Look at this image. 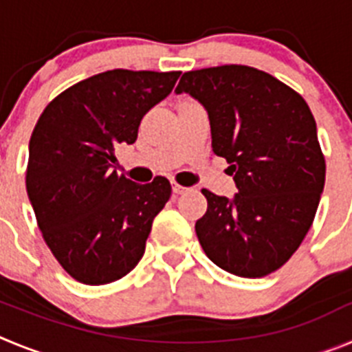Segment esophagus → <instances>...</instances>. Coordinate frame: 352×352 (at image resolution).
I'll return each instance as SVG.
<instances>
[{"label":"esophagus","mask_w":352,"mask_h":352,"mask_svg":"<svg viewBox=\"0 0 352 352\" xmlns=\"http://www.w3.org/2000/svg\"><path fill=\"white\" fill-rule=\"evenodd\" d=\"M186 190V188H185V186H182V185H178V183H174V185H173V192H174V194H176V195H179V194H183V192H185Z\"/></svg>","instance_id":"obj_1"}]
</instances>
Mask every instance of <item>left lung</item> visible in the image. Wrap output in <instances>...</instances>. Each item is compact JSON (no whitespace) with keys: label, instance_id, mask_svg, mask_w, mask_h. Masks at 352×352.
I'll return each instance as SVG.
<instances>
[{"label":"left lung","instance_id":"left-lung-1","mask_svg":"<svg viewBox=\"0 0 352 352\" xmlns=\"http://www.w3.org/2000/svg\"><path fill=\"white\" fill-rule=\"evenodd\" d=\"M176 93L206 109L211 148L229 164L238 194L203 190L199 243L219 268L261 278L284 266L309 232L326 164L303 96L245 65L185 72Z\"/></svg>","mask_w":352,"mask_h":352}]
</instances>
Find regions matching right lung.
Returning <instances> with one entry per match:
<instances>
[{
    "mask_svg": "<svg viewBox=\"0 0 352 352\" xmlns=\"http://www.w3.org/2000/svg\"><path fill=\"white\" fill-rule=\"evenodd\" d=\"M179 72L116 68L58 95L30 139L26 190L36 223L65 272L104 285L141 261L169 179L139 185L113 170L116 148L133 144L141 120L173 91Z\"/></svg>",
    "mask_w": 352,
    "mask_h": 352,
    "instance_id": "obj_1",
    "label": "right lung"
}]
</instances>
